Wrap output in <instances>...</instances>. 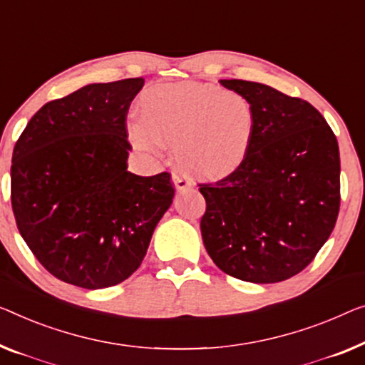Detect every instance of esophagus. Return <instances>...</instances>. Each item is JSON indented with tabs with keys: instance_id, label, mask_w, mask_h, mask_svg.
<instances>
[{
	"instance_id": "1",
	"label": "esophagus",
	"mask_w": 365,
	"mask_h": 365,
	"mask_svg": "<svg viewBox=\"0 0 365 365\" xmlns=\"http://www.w3.org/2000/svg\"><path fill=\"white\" fill-rule=\"evenodd\" d=\"M172 182H173V185H175L177 192H185V190L192 188V183L188 182V178L180 175V173H173Z\"/></svg>"
}]
</instances>
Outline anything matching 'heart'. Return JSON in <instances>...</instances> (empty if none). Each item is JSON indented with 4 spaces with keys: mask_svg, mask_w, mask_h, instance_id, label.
Returning a JSON list of instances; mask_svg holds the SVG:
<instances>
[{
    "mask_svg": "<svg viewBox=\"0 0 365 365\" xmlns=\"http://www.w3.org/2000/svg\"><path fill=\"white\" fill-rule=\"evenodd\" d=\"M143 119L128 123L134 149L159 157L173 148L190 175L220 178L241 165L255 133L252 103L237 91L208 83L155 86L140 98Z\"/></svg>",
    "mask_w": 365,
    "mask_h": 365,
    "instance_id": "obj_1",
    "label": "heart"
}]
</instances>
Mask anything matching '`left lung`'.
<instances>
[{
	"label": "left lung",
	"instance_id": "obj_1",
	"mask_svg": "<svg viewBox=\"0 0 365 365\" xmlns=\"http://www.w3.org/2000/svg\"><path fill=\"white\" fill-rule=\"evenodd\" d=\"M249 98L255 133L231 175L200 185L201 237L227 275L275 284L302 272L334 230L339 213V148L317 108L269 85L220 80Z\"/></svg>",
	"mask_w": 365,
	"mask_h": 365
}]
</instances>
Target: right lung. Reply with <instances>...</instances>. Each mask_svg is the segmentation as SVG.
Instances as JSON below:
<instances>
[{
  "label": "right lung",
  "mask_w": 365,
  "mask_h": 365,
  "mask_svg": "<svg viewBox=\"0 0 365 365\" xmlns=\"http://www.w3.org/2000/svg\"><path fill=\"white\" fill-rule=\"evenodd\" d=\"M144 78L90 83L43 105L13 150L11 203L36 259L88 290L121 284L170 208V173L128 172L126 116Z\"/></svg>",
  "instance_id": "1"
}]
</instances>
